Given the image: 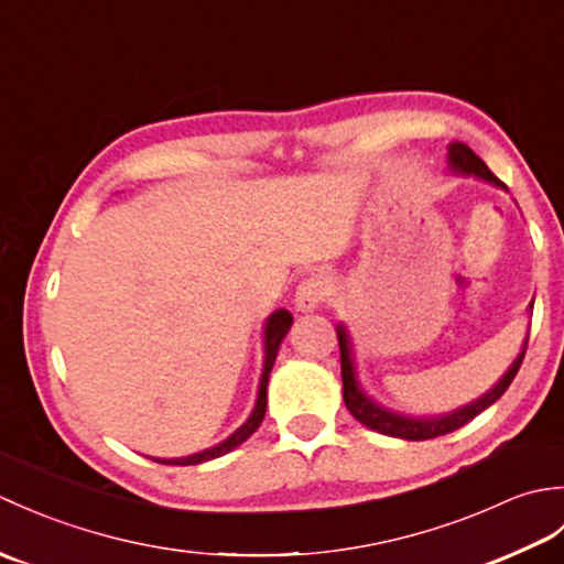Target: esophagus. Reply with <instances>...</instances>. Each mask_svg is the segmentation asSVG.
Returning <instances> with one entry per match:
<instances>
[{
	"label": "esophagus",
	"mask_w": 564,
	"mask_h": 564,
	"mask_svg": "<svg viewBox=\"0 0 564 564\" xmlns=\"http://www.w3.org/2000/svg\"><path fill=\"white\" fill-rule=\"evenodd\" d=\"M329 295V283L322 275H310L295 291V310L297 313H313L319 303Z\"/></svg>",
	"instance_id": "obj_1"
}]
</instances>
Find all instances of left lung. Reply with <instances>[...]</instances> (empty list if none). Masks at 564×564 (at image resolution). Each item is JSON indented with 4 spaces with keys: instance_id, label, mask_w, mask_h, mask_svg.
<instances>
[{
    "instance_id": "obj_1",
    "label": "left lung",
    "mask_w": 564,
    "mask_h": 564,
    "mask_svg": "<svg viewBox=\"0 0 564 564\" xmlns=\"http://www.w3.org/2000/svg\"><path fill=\"white\" fill-rule=\"evenodd\" d=\"M448 172L451 174H460V176H475L482 178V182L492 184L497 188H505L507 184L499 182V178L489 172V166L477 158V154L465 145V142L453 140L448 145ZM529 313H533V303L529 305ZM337 337H339V351H341V382H344V404L346 410L354 414L364 426L378 431V434L394 436V438H404V441H426V438H436L443 434H451V431L460 429L463 424L470 422L480 412H485L487 406H492L501 394L507 392L511 386V380L517 378L519 368L523 364L525 356V346H529V332H525V339L521 344L519 356L513 358V364L507 368V373L501 376L492 388L482 392L480 398L467 402L458 410L453 412H443V414H424V416H414V414H404V412H394L390 406L380 404L378 400L370 398V394L364 390L361 380H358V370H356V356H354V341L349 329L337 325Z\"/></svg>"
}]
</instances>
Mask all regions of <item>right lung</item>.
I'll return each mask as SVG.
<instances>
[{
  "label": "right lung",
  "mask_w": 564,
  "mask_h": 564,
  "mask_svg": "<svg viewBox=\"0 0 564 564\" xmlns=\"http://www.w3.org/2000/svg\"><path fill=\"white\" fill-rule=\"evenodd\" d=\"M293 325V315L289 310H275L263 322V366H261V378H259V390H257V402H254V410L247 416V422L239 426L237 431H232L230 436L225 441L215 443V446L206 448V451H198V453H191L184 455V458H152L154 463H162V465H200V463H208L213 458H220V455L235 451L237 446H242V443L254 434L259 429V424L263 422V414H267V388H269V376H271V368L275 364V356H279L281 349V341L285 339V334H289Z\"/></svg>",
  "instance_id": "obj_1"
}]
</instances>
